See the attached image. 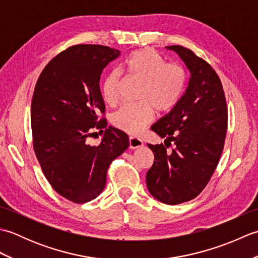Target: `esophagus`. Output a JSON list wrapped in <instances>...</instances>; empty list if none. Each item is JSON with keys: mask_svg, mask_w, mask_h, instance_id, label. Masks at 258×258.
Segmentation results:
<instances>
[{"mask_svg": "<svg viewBox=\"0 0 258 258\" xmlns=\"http://www.w3.org/2000/svg\"><path fill=\"white\" fill-rule=\"evenodd\" d=\"M128 144H130V149H132V150L141 149V147H143V145H144L143 142H142L140 139H136V138H130Z\"/></svg>", "mask_w": 258, "mask_h": 258, "instance_id": "34e87169", "label": "esophagus"}]
</instances>
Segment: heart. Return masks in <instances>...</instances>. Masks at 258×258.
Listing matches in <instances>:
<instances>
[{
	"label": "heart",
	"instance_id": "heart-1",
	"mask_svg": "<svg viewBox=\"0 0 258 258\" xmlns=\"http://www.w3.org/2000/svg\"><path fill=\"white\" fill-rule=\"evenodd\" d=\"M123 69L128 76L142 81L139 100L127 104L112 116L114 127L130 135L140 134L157 112H166L178 102L183 94L185 74L176 64H167L155 51L145 48L126 57ZM120 78L113 72L103 80L101 91L106 105L114 107L119 102Z\"/></svg>",
	"mask_w": 258,
	"mask_h": 258
}]
</instances>
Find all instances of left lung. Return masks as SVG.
<instances>
[{
    "label": "left lung",
    "mask_w": 258,
    "mask_h": 258,
    "mask_svg": "<svg viewBox=\"0 0 258 258\" xmlns=\"http://www.w3.org/2000/svg\"><path fill=\"white\" fill-rule=\"evenodd\" d=\"M166 48L182 59L189 78L178 102L152 125L164 143L173 142L175 147L167 153L163 144H147L154 163L146 185L154 199L176 205L195 199L215 171L225 142L227 108L220 78L210 64L183 46Z\"/></svg>",
    "instance_id": "8db88e82"
}]
</instances>
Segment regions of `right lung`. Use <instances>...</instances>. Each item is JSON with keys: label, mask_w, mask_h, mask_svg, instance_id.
I'll list each match as a JSON object with an SVG mask.
<instances>
[{"label": "right lung", "mask_w": 258, "mask_h": 258, "mask_svg": "<svg viewBox=\"0 0 258 258\" xmlns=\"http://www.w3.org/2000/svg\"><path fill=\"white\" fill-rule=\"evenodd\" d=\"M119 55L108 46L70 47L42 71L33 94V145L42 171L59 195L79 204L102 193L109 164L130 146L124 132L97 122L105 112L101 74ZM94 128L103 134L98 147L86 143Z\"/></svg>", "instance_id": "1"}]
</instances>
